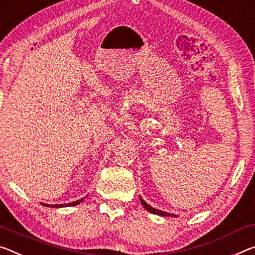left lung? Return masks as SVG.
Segmentation results:
<instances>
[{
	"label": "left lung",
	"mask_w": 255,
	"mask_h": 255,
	"mask_svg": "<svg viewBox=\"0 0 255 255\" xmlns=\"http://www.w3.org/2000/svg\"><path fill=\"white\" fill-rule=\"evenodd\" d=\"M139 200H140V203H142V205L143 207L147 210L148 212H151V213H154V215H157V216H162V217H176V215H170V213H168V212H164V211H161V210H159V209H154V208H152L151 205H148L146 202H145L142 197H139Z\"/></svg>",
	"instance_id": "1"
}]
</instances>
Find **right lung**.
<instances>
[{"label":"right lung","instance_id":"1","mask_svg":"<svg viewBox=\"0 0 255 255\" xmlns=\"http://www.w3.org/2000/svg\"><path fill=\"white\" fill-rule=\"evenodd\" d=\"M83 200L84 199H80V200H78V201H75V202H71V203H68V204H44V203H42L43 205H45V207H51V208H62V207H74V205H77V204H79L80 202H83Z\"/></svg>","mask_w":255,"mask_h":255}]
</instances>
